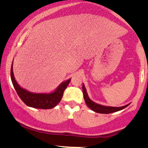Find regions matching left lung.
I'll return each instance as SVG.
<instances>
[{
    "label": "left lung",
    "mask_w": 148,
    "mask_h": 148,
    "mask_svg": "<svg viewBox=\"0 0 148 148\" xmlns=\"http://www.w3.org/2000/svg\"><path fill=\"white\" fill-rule=\"evenodd\" d=\"M83 93H84V97L85 101H86V105L89 107L90 109L94 111L95 112L99 113H105V114H108V113H114V112H117L120 110L123 109V108H126L129 104L126 105V106H121V107H112V106H102V105H99L98 103H96L93 102L92 100L88 97L87 92H86V88H85L84 85L83 84Z\"/></svg>",
    "instance_id": "obj_1"
}]
</instances>
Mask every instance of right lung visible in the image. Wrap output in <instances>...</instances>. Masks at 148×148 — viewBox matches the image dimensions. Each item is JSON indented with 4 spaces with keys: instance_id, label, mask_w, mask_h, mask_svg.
<instances>
[{
    "instance_id": "add662e5",
    "label": "right lung",
    "mask_w": 148,
    "mask_h": 148,
    "mask_svg": "<svg viewBox=\"0 0 148 148\" xmlns=\"http://www.w3.org/2000/svg\"><path fill=\"white\" fill-rule=\"evenodd\" d=\"M12 82L16 90V93L22 101L27 106L33 107V108H40V109H50L53 108L60 101L63 95L64 90L67 87L71 79L67 80L62 83L58 88L53 92L49 94H44V93H32L25 90L18 86L14 79L13 74L12 65L10 71Z\"/></svg>"
}]
</instances>
